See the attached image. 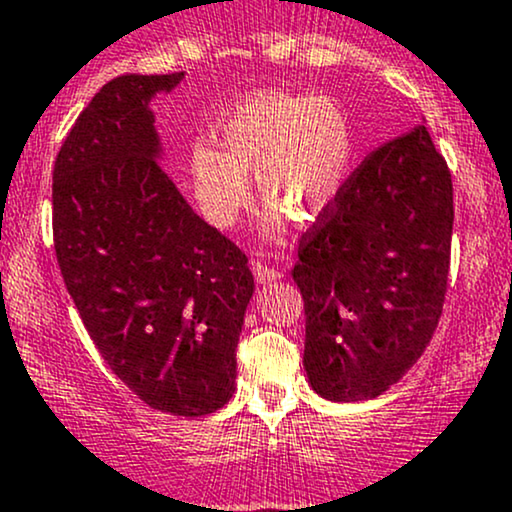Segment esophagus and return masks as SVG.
Here are the masks:
<instances>
[{
  "mask_svg": "<svg viewBox=\"0 0 512 512\" xmlns=\"http://www.w3.org/2000/svg\"><path fill=\"white\" fill-rule=\"evenodd\" d=\"M251 271H254L256 283H273V280L280 278V271H275V268L261 261H251Z\"/></svg>",
  "mask_w": 512,
  "mask_h": 512,
  "instance_id": "34e87169",
  "label": "esophagus"
}]
</instances>
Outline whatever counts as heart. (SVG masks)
Here are the masks:
<instances>
[{
    "label": "heart",
    "mask_w": 512,
    "mask_h": 512,
    "mask_svg": "<svg viewBox=\"0 0 512 512\" xmlns=\"http://www.w3.org/2000/svg\"><path fill=\"white\" fill-rule=\"evenodd\" d=\"M220 149L195 145L188 157L193 193L215 225H232L251 200L254 169L261 198L297 222H312L343 191L353 162V128L326 96L261 91L217 128Z\"/></svg>",
    "instance_id": "b5f03b06"
}]
</instances>
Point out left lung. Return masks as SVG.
<instances>
[{"label": "left lung", "instance_id": "left-lung-1", "mask_svg": "<svg viewBox=\"0 0 512 512\" xmlns=\"http://www.w3.org/2000/svg\"><path fill=\"white\" fill-rule=\"evenodd\" d=\"M452 222V174L423 125L348 176L292 268L314 392L375 399L421 358L445 304Z\"/></svg>", "mask_w": 512, "mask_h": 512}]
</instances>
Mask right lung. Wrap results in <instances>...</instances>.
<instances>
[{
	"mask_svg": "<svg viewBox=\"0 0 512 512\" xmlns=\"http://www.w3.org/2000/svg\"><path fill=\"white\" fill-rule=\"evenodd\" d=\"M183 72L123 74L74 120L53 169V241L101 358L152 409L208 416L234 394L249 258L159 162L149 101Z\"/></svg>",
	"mask_w": 512,
	"mask_h": 512,
	"instance_id": "add662e5",
	"label": "right lung"
}]
</instances>
